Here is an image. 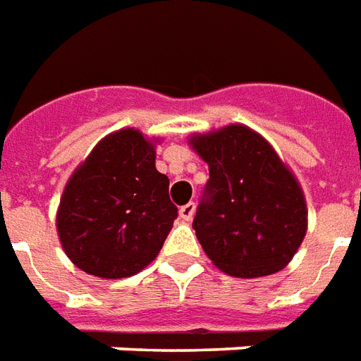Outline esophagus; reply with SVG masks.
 Here are the masks:
<instances>
[{
  "label": "esophagus",
  "mask_w": 361,
  "mask_h": 361,
  "mask_svg": "<svg viewBox=\"0 0 361 361\" xmlns=\"http://www.w3.org/2000/svg\"><path fill=\"white\" fill-rule=\"evenodd\" d=\"M194 212H196V204H194V202H188V204H185V206H180V209H178V216H180L183 221H190V219L194 217Z\"/></svg>",
  "instance_id": "34e87169"
}]
</instances>
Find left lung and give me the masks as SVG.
Returning <instances> with one entry per match:
<instances>
[{
  "mask_svg": "<svg viewBox=\"0 0 361 361\" xmlns=\"http://www.w3.org/2000/svg\"><path fill=\"white\" fill-rule=\"evenodd\" d=\"M188 144L209 167L192 227L214 267L235 278L288 267L307 233V202L270 142L245 124H229L192 134Z\"/></svg>",
  "mask_w": 361,
  "mask_h": 361,
  "instance_id": "obj_1",
  "label": "left lung"
}]
</instances>
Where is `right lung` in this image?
I'll use <instances>...</instances> for the list:
<instances>
[{"label": "right lung", "mask_w": 361, "mask_h": 361, "mask_svg": "<svg viewBox=\"0 0 361 361\" xmlns=\"http://www.w3.org/2000/svg\"><path fill=\"white\" fill-rule=\"evenodd\" d=\"M135 128L104 135L71 173L56 212L63 252L83 272L116 280L159 255L176 217L155 145Z\"/></svg>", "instance_id": "1"}]
</instances>
